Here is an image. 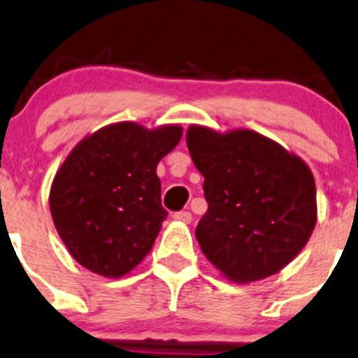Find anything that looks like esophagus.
Segmentation results:
<instances>
[{
    "mask_svg": "<svg viewBox=\"0 0 358 358\" xmlns=\"http://www.w3.org/2000/svg\"><path fill=\"white\" fill-rule=\"evenodd\" d=\"M173 219L180 220V222H185V224H189L190 220H192V213L185 212V210H182V212H176L175 215H173Z\"/></svg>",
    "mask_w": 358,
    "mask_h": 358,
    "instance_id": "34e87169",
    "label": "esophagus"
}]
</instances>
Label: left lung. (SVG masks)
Here are the masks:
<instances>
[{"instance_id":"left-lung-1","label":"left lung","mask_w":358,"mask_h":358,"mask_svg":"<svg viewBox=\"0 0 358 358\" xmlns=\"http://www.w3.org/2000/svg\"><path fill=\"white\" fill-rule=\"evenodd\" d=\"M208 210L196 226L203 255L236 282L285 268L316 224V185L307 164L255 130H187Z\"/></svg>"}]
</instances>
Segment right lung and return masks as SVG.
<instances>
[{
  "instance_id": "obj_1",
  "label": "right lung",
  "mask_w": 358,
  "mask_h": 358,
  "mask_svg": "<svg viewBox=\"0 0 358 358\" xmlns=\"http://www.w3.org/2000/svg\"><path fill=\"white\" fill-rule=\"evenodd\" d=\"M180 139L178 125L146 130L123 122L96 130L70 152L49 206L76 262L103 277L125 275L141 263L168 217L157 164Z\"/></svg>"
}]
</instances>
